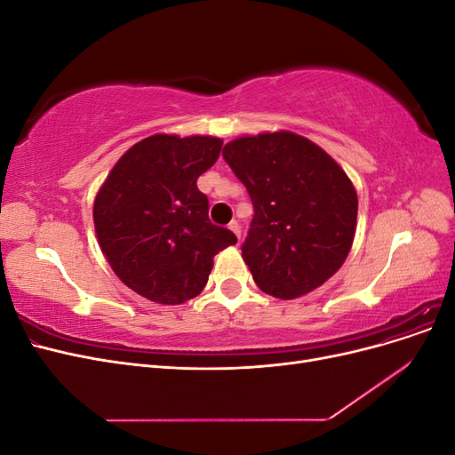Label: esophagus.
Listing matches in <instances>:
<instances>
[{"label":"esophagus","mask_w":455,"mask_h":455,"mask_svg":"<svg viewBox=\"0 0 455 455\" xmlns=\"http://www.w3.org/2000/svg\"><path fill=\"white\" fill-rule=\"evenodd\" d=\"M229 229H231L233 233H235L237 239H241V226H239L237 220H231V222H229Z\"/></svg>","instance_id":"34e87169"}]
</instances>
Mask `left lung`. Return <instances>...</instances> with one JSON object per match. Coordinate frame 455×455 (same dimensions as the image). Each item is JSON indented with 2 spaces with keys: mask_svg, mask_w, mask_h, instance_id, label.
I'll return each mask as SVG.
<instances>
[{
  "mask_svg": "<svg viewBox=\"0 0 455 455\" xmlns=\"http://www.w3.org/2000/svg\"><path fill=\"white\" fill-rule=\"evenodd\" d=\"M222 156L254 206L241 251L261 291L294 299L332 277L351 251L359 209L339 164L286 131L243 136Z\"/></svg>",
  "mask_w": 455,
  "mask_h": 455,
  "instance_id": "8db88e82",
  "label": "left lung"
}]
</instances>
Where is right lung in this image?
<instances>
[{
	"mask_svg": "<svg viewBox=\"0 0 455 455\" xmlns=\"http://www.w3.org/2000/svg\"><path fill=\"white\" fill-rule=\"evenodd\" d=\"M222 140L154 134L123 156L94 199V229L117 277L164 306L196 298L212 258L235 244L209 220L197 178L216 163Z\"/></svg>",
	"mask_w": 455,
	"mask_h": 455,
	"instance_id": "obj_1",
	"label": "right lung"
}]
</instances>
